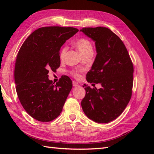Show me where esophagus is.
I'll return each instance as SVG.
<instances>
[{
  "label": "esophagus",
  "instance_id": "obj_1",
  "mask_svg": "<svg viewBox=\"0 0 154 154\" xmlns=\"http://www.w3.org/2000/svg\"><path fill=\"white\" fill-rule=\"evenodd\" d=\"M79 85L78 84L77 82H75V81H73V87H78Z\"/></svg>",
  "mask_w": 154,
  "mask_h": 154
}]
</instances>
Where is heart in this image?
<instances>
[{"mask_svg":"<svg viewBox=\"0 0 154 154\" xmlns=\"http://www.w3.org/2000/svg\"><path fill=\"white\" fill-rule=\"evenodd\" d=\"M74 45L75 47L76 48L77 50L79 51V52L81 54L82 56H84V55L89 54H91V53L93 54V45L91 44L90 41L89 40H87V38H82L78 39V40H77L75 42ZM66 52H67L66 47H63L61 48V50H60V58L61 60H63V59L65 57ZM72 74H73V76L75 77H79V74H78L77 72H73Z\"/></svg>","mask_w":154,"mask_h":154,"instance_id":"obj_1","label":"heart"}]
</instances>
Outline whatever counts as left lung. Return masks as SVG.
I'll list each match as a JSON object with an SVG mask.
<instances>
[{"instance_id":"left-lung-1","label":"left lung","mask_w":154,"mask_h":154,"mask_svg":"<svg viewBox=\"0 0 154 154\" xmlns=\"http://www.w3.org/2000/svg\"><path fill=\"white\" fill-rule=\"evenodd\" d=\"M80 31L95 42L97 53L87 81L102 86L99 89L86 86L81 106L94 122H110L122 113L131 99L133 63L125 45L110 29L83 28Z\"/></svg>"}]
</instances>
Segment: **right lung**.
Listing matches in <instances>:
<instances>
[{
	"label": "right lung",
	"mask_w": 154,
	"mask_h": 154,
	"mask_svg": "<svg viewBox=\"0 0 154 154\" xmlns=\"http://www.w3.org/2000/svg\"><path fill=\"white\" fill-rule=\"evenodd\" d=\"M78 31L72 27L40 28L20 49L14 69L16 93L23 108L35 120L50 122L61 112L72 81L64 75L54 84L48 73L60 67L61 47Z\"/></svg>",
	"instance_id": "obj_1"
}]
</instances>
